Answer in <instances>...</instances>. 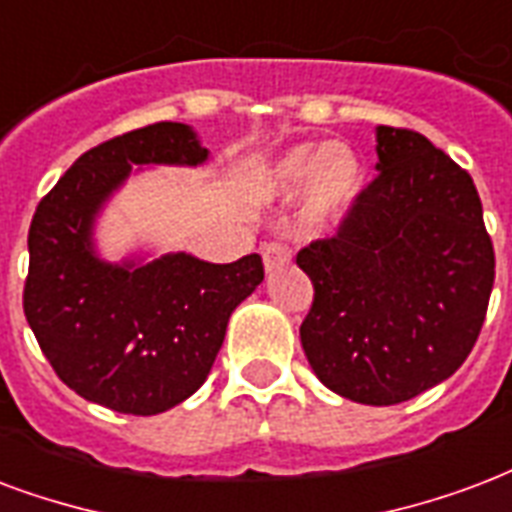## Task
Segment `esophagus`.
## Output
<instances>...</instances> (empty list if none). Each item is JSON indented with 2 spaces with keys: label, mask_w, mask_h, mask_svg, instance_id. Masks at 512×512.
<instances>
[{
  "label": "esophagus",
  "mask_w": 512,
  "mask_h": 512,
  "mask_svg": "<svg viewBox=\"0 0 512 512\" xmlns=\"http://www.w3.org/2000/svg\"><path fill=\"white\" fill-rule=\"evenodd\" d=\"M290 260L292 252L284 247V244H279V241H271V244H265L263 247V265L268 273L279 271L284 265H290Z\"/></svg>",
  "instance_id": "1"
}]
</instances>
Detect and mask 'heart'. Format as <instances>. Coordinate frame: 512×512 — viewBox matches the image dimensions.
Returning a JSON list of instances; mask_svg holds the SVG:
<instances>
[{
    "label": "heart",
    "instance_id": "heart-1",
    "mask_svg": "<svg viewBox=\"0 0 512 512\" xmlns=\"http://www.w3.org/2000/svg\"><path fill=\"white\" fill-rule=\"evenodd\" d=\"M365 185V169L349 144H298L273 161L263 174L268 195L303 190V220L311 228H327L343 220L357 204Z\"/></svg>",
    "mask_w": 512,
    "mask_h": 512
}]
</instances>
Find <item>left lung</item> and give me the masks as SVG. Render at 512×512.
Wrapping results in <instances>:
<instances>
[{
	"label": "left lung",
	"instance_id": "1",
	"mask_svg": "<svg viewBox=\"0 0 512 512\" xmlns=\"http://www.w3.org/2000/svg\"><path fill=\"white\" fill-rule=\"evenodd\" d=\"M378 177L338 236L300 249L314 284L300 325L322 384L397 405L462 368L494 287V247L473 179L427 136L376 126Z\"/></svg>",
	"mask_w": 512,
	"mask_h": 512
}]
</instances>
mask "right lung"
Here are the masks:
<instances>
[{"instance_id":"add662e5","label":"right lung","mask_w":512,"mask_h":512,"mask_svg":"<svg viewBox=\"0 0 512 512\" xmlns=\"http://www.w3.org/2000/svg\"><path fill=\"white\" fill-rule=\"evenodd\" d=\"M212 152L187 123H155L93 147L39 201L23 311L58 378L88 403L155 416L209 376L230 314L263 282L260 255L206 263L187 252L101 255L96 228L134 174L198 169Z\"/></svg>"}]
</instances>
